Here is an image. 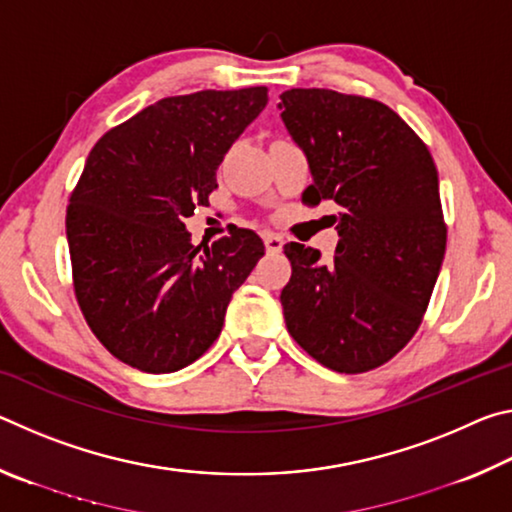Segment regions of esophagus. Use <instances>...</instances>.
I'll use <instances>...</instances> for the list:
<instances>
[{"label": "esophagus", "instance_id": "obj_1", "mask_svg": "<svg viewBox=\"0 0 512 512\" xmlns=\"http://www.w3.org/2000/svg\"><path fill=\"white\" fill-rule=\"evenodd\" d=\"M264 246H266L268 253H280L282 246H284V241H282L280 235H273V232H266V235H264Z\"/></svg>", "mask_w": 512, "mask_h": 512}]
</instances>
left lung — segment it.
Returning a JSON list of instances; mask_svg holds the SVG:
<instances>
[{"instance_id":"left-lung-1","label":"left lung","mask_w":512,"mask_h":512,"mask_svg":"<svg viewBox=\"0 0 512 512\" xmlns=\"http://www.w3.org/2000/svg\"><path fill=\"white\" fill-rule=\"evenodd\" d=\"M282 121L307 155L302 201H332L334 257L284 246L289 334L325 368L357 375L418 332L447 246L438 171L413 128L384 103L320 88L280 94Z\"/></svg>"}]
</instances>
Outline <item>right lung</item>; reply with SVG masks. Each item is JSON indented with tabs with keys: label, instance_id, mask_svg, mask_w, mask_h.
Listing matches in <instances>:
<instances>
[{
	"label": "right lung",
	"instance_id": "obj_1",
	"mask_svg": "<svg viewBox=\"0 0 512 512\" xmlns=\"http://www.w3.org/2000/svg\"><path fill=\"white\" fill-rule=\"evenodd\" d=\"M264 85L167 97L94 144L67 207L74 293L112 357L151 375L194 363L264 255L253 230L194 246L223 155L266 108Z\"/></svg>",
	"mask_w": 512,
	"mask_h": 512
}]
</instances>
